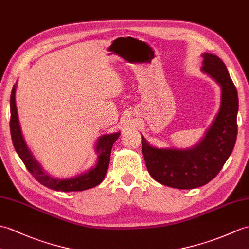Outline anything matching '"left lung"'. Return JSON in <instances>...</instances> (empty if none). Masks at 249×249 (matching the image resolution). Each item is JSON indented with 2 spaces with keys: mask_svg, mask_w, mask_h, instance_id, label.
Listing matches in <instances>:
<instances>
[{
  "mask_svg": "<svg viewBox=\"0 0 249 249\" xmlns=\"http://www.w3.org/2000/svg\"><path fill=\"white\" fill-rule=\"evenodd\" d=\"M201 71L221 86V107L203 139L190 148H158L142 138V153L149 174L161 184L194 189L211 181L233 151L238 125V92L225 63L216 55L203 54Z\"/></svg>",
  "mask_w": 249,
  "mask_h": 249,
  "instance_id": "1",
  "label": "left lung"
}]
</instances>
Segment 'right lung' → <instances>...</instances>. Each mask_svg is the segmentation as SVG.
Listing matches in <instances>:
<instances>
[{
  "instance_id": "right-lung-1",
  "label": "right lung",
  "mask_w": 249,
  "mask_h": 249,
  "mask_svg": "<svg viewBox=\"0 0 249 249\" xmlns=\"http://www.w3.org/2000/svg\"><path fill=\"white\" fill-rule=\"evenodd\" d=\"M16 87L14 85L10 95V134L17 154L25 164L26 169L37 180L55 191L62 192H73V191H84L96 187L100 184L105 175L110 161L111 148L115 140L120 137L121 132H113L110 135H103L96 142L95 153L97 155V162L91 169L72 178H58L50 175L43 170V167L35 159L31 149L27 147L24 138H23L21 127L18 119V111L16 106Z\"/></svg>"
}]
</instances>
